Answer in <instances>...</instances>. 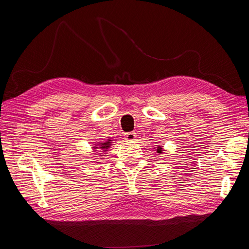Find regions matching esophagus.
Masks as SVG:
<instances>
[{"label": "esophagus", "instance_id": "34e87169", "mask_svg": "<svg viewBox=\"0 0 249 249\" xmlns=\"http://www.w3.org/2000/svg\"><path fill=\"white\" fill-rule=\"evenodd\" d=\"M135 139H136V133L130 132V133H126L125 134V140H127V141H134Z\"/></svg>", "mask_w": 249, "mask_h": 249}]
</instances>
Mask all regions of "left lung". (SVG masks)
Listing matches in <instances>:
<instances>
[{
	"mask_svg": "<svg viewBox=\"0 0 249 249\" xmlns=\"http://www.w3.org/2000/svg\"><path fill=\"white\" fill-rule=\"evenodd\" d=\"M162 152H163V146H160V145H159V146L157 147V153H158V154H161Z\"/></svg>",
	"mask_w": 249,
	"mask_h": 249,
	"instance_id": "1",
	"label": "left lung"
}]
</instances>
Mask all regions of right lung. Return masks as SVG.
I'll return each instance as SVG.
<instances>
[{
    "mask_svg": "<svg viewBox=\"0 0 249 249\" xmlns=\"http://www.w3.org/2000/svg\"><path fill=\"white\" fill-rule=\"evenodd\" d=\"M111 144H112V140H110V139H108L107 141H105V142H95L94 143V145H92V152H94L93 153V155H100V157H104L105 155H100V153H99V151H103V154L106 153V152H108V149L110 148V146H111ZM97 151L98 153H96V152ZM101 159H103V158H101ZM96 163H101V162H96Z\"/></svg>",
    "mask_w": 249,
    "mask_h": 249,
    "instance_id": "1",
    "label": "right lung"
}]
</instances>
